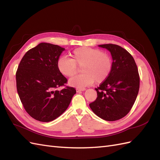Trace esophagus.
<instances>
[{
    "label": "esophagus",
    "mask_w": 160,
    "mask_h": 160,
    "mask_svg": "<svg viewBox=\"0 0 160 160\" xmlns=\"http://www.w3.org/2000/svg\"><path fill=\"white\" fill-rule=\"evenodd\" d=\"M85 88H76V91L77 92H79V91H85Z\"/></svg>",
    "instance_id": "esophagus-1"
}]
</instances>
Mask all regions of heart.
Listing matches in <instances>:
<instances>
[{"label":"heart","instance_id":"1","mask_svg":"<svg viewBox=\"0 0 160 160\" xmlns=\"http://www.w3.org/2000/svg\"><path fill=\"white\" fill-rule=\"evenodd\" d=\"M71 59L65 56L60 57L57 62V69L65 77H71L81 67L83 73L71 78L70 85L78 88L96 83H102L110 75L113 61L109 55L93 48L82 47L77 48L71 53Z\"/></svg>","mask_w":160,"mask_h":160}]
</instances>
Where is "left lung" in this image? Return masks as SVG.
I'll return each mask as SVG.
<instances>
[{"label": "left lung", "instance_id": "left-lung-1", "mask_svg": "<svg viewBox=\"0 0 160 160\" xmlns=\"http://www.w3.org/2000/svg\"><path fill=\"white\" fill-rule=\"evenodd\" d=\"M99 46L111 52L113 67L108 78L95 89L98 97L89 106L98 117L113 122L132 109L139 89V75L133 57L127 50L115 44Z\"/></svg>", "mask_w": 160, "mask_h": 160}]
</instances>
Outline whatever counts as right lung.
I'll return each mask as SVG.
<instances>
[{
  "mask_svg": "<svg viewBox=\"0 0 160 160\" xmlns=\"http://www.w3.org/2000/svg\"><path fill=\"white\" fill-rule=\"evenodd\" d=\"M64 48L41 42L23 56L16 72L17 89L24 108L42 122L57 118L69 105L75 88L57 69V62ZM65 88L55 90L59 86Z\"/></svg>",
  "mask_w": 160,
  "mask_h": 160,
  "instance_id": "1",
  "label": "right lung"
}]
</instances>
